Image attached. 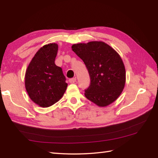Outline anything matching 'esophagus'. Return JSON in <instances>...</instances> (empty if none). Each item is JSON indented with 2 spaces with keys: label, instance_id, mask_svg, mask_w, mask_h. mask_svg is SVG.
<instances>
[{
  "label": "esophagus",
  "instance_id": "esophagus-1",
  "mask_svg": "<svg viewBox=\"0 0 158 158\" xmlns=\"http://www.w3.org/2000/svg\"><path fill=\"white\" fill-rule=\"evenodd\" d=\"M76 78H72V79H69V82L70 83H75L76 82Z\"/></svg>",
  "mask_w": 158,
  "mask_h": 158
}]
</instances>
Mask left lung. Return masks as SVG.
Wrapping results in <instances>:
<instances>
[{
    "instance_id": "left-lung-1",
    "label": "left lung",
    "mask_w": 158,
    "mask_h": 158,
    "mask_svg": "<svg viewBox=\"0 0 158 158\" xmlns=\"http://www.w3.org/2000/svg\"><path fill=\"white\" fill-rule=\"evenodd\" d=\"M73 51L88 70L90 85L85 96L100 107L113 103L122 94L126 83V69L119 54L103 41L72 45Z\"/></svg>"
}]
</instances>
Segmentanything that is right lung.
Here are the masks:
<instances>
[{
    "label": "right lung",
    "mask_w": 158,
    "mask_h": 158,
    "mask_svg": "<svg viewBox=\"0 0 158 158\" xmlns=\"http://www.w3.org/2000/svg\"><path fill=\"white\" fill-rule=\"evenodd\" d=\"M57 43L40 48L31 60L25 73V88L33 102L49 107L62 98L68 84L60 67L55 64Z\"/></svg>",
    "instance_id": "right-lung-1"
}]
</instances>
